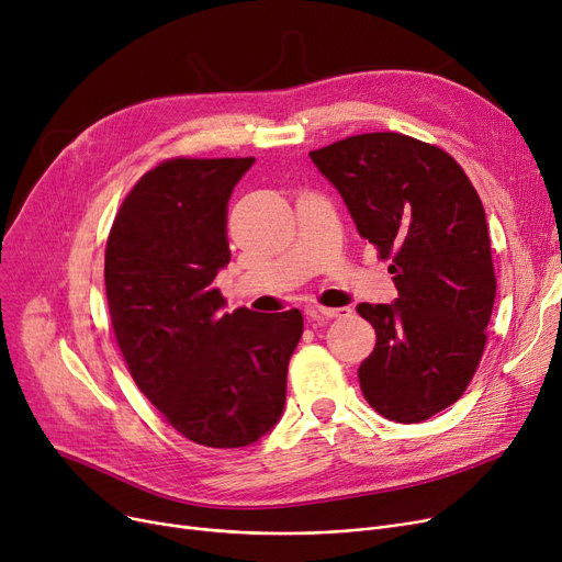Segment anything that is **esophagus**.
<instances>
[{"instance_id":"obj_1","label":"esophagus","mask_w":562,"mask_h":562,"mask_svg":"<svg viewBox=\"0 0 562 562\" xmlns=\"http://www.w3.org/2000/svg\"><path fill=\"white\" fill-rule=\"evenodd\" d=\"M308 313H311L313 317H327V319H331V317H347V315H352V308H350V306H338V308L313 306Z\"/></svg>"}]
</instances>
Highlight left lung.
<instances>
[{
    "instance_id": "left-lung-1",
    "label": "left lung",
    "mask_w": 562,
    "mask_h": 562,
    "mask_svg": "<svg viewBox=\"0 0 562 562\" xmlns=\"http://www.w3.org/2000/svg\"><path fill=\"white\" fill-rule=\"evenodd\" d=\"M357 231L391 258L397 300L359 304L378 345L359 366L368 405L420 423L467 391L496 297L483 201L446 150L370 132L308 153Z\"/></svg>"
}]
</instances>
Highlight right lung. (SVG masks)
Instances as JSON below:
<instances>
[{"instance_id": "obj_1", "label": "right lung", "mask_w": 562, "mask_h": 562, "mask_svg": "<svg viewBox=\"0 0 562 562\" xmlns=\"http://www.w3.org/2000/svg\"><path fill=\"white\" fill-rule=\"evenodd\" d=\"M254 157L167 159L125 196L104 251L112 327L132 380L176 430L243 448L279 423L302 338L297 308H235L215 288L231 260L226 215Z\"/></svg>"}]
</instances>
